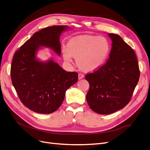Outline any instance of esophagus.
<instances>
[{"label":"esophagus","instance_id":"obj_1","mask_svg":"<svg viewBox=\"0 0 150 150\" xmlns=\"http://www.w3.org/2000/svg\"><path fill=\"white\" fill-rule=\"evenodd\" d=\"M83 78H84V75H83L81 74H79V80L82 79H83Z\"/></svg>","mask_w":150,"mask_h":150}]
</instances>
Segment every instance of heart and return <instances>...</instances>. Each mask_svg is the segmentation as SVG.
Segmentation results:
<instances>
[{
    "instance_id": "b5f03b06",
    "label": "heart",
    "mask_w": 150,
    "mask_h": 150,
    "mask_svg": "<svg viewBox=\"0 0 150 150\" xmlns=\"http://www.w3.org/2000/svg\"><path fill=\"white\" fill-rule=\"evenodd\" d=\"M109 51L110 44L106 38L83 35L71 38L67 44V49H63L62 54L66 62H71L74 57L81 70L93 71L106 62Z\"/></svg>"
}]
</instances>
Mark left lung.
<instances>
[{
    "label": "left lung",
    "mask_w": 150,
    "mask_h": 150,
    "mask_svg": "<svg viewBox=\"0 0 150 150\" xmlns=\"http://www.w3.org/2000/svg\"><path fill=\"white\" fill-rule=\"evenodd\" d=\"M108 35L112 41L109 59L99 69L85 75L90 84L87 103L100 114L124 108L130 101L140 75L134 50L118 35Z\"/></svg>",
    "instance_id": "8db88e82"
}]
</instances>
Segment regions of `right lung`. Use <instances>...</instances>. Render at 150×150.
I'll return each instance as SVG.
<instances>
[{
    "label": "right lung",
    "instance_id": "right-lung-1",
    "mask_svg": "<svg viewBox=\"0 0 150 150\" xmlns=\"http://www.w3.org/2000/svg\"><path fill=\"white\" fill-rule=\"evenodd\" d=\"M69 26H52L35 33L16 51L10 69L12 84L21 103L35 112L51 114L62 104L67 90L78 81V73L66 71L52 60L36 59L41 46L60 54L59 37Z\"/></svg>",
    "mask_w": 150,
    "mask_h": 150
}]
</instances>
